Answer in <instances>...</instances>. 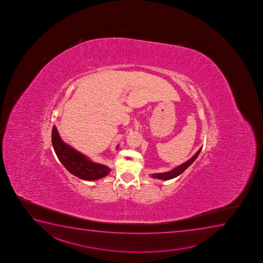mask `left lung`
I'll return each instance as SVG.
<instances>
[{"label": "left lung", "instance_id": "8db88e82", "mask_svg": "<svg viewBox=\"0 0 263 263\" xmlns=\"http://www.w3.org/2000/svg\"><path fill=\"white\" fill-rule=\"evenodd\" d=\"M201 148H200V149L196 153H195L193 157H192L190 159L185 162L184 164H180L179 166H177L176 168H174L173 170L169 171V172H166V173H154V174H152V178H155V179H163V180H168V179H173V178H176V177L180 175L181 173L184 172V171L187 168V167L190 166L194 162H195V159L197 158L198 156L200 154V152H201Z\"/></svg>", "mask_w": 263, "mask_h": 263}]
</instances>
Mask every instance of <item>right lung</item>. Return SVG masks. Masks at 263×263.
<instances>
[{
  "label": "right lung",
  "instance_id": "obj_1",
  "mask_svg": "<svg viewBox=\"0 0 263 263\" xmlns=\"http://www.w3.org/2000/svg\"><path fill=\"white\" fill-rule=\"evenodd\" d=\"M52 144L62 164L69 173L79 179L96 180L102 179L111 172L109 167L93 162L85 155L63 142L55 126H53L52 131Z\"/></svg>",
  "mask_w": 263,
  "mask_h": 263
}]
</instances>
